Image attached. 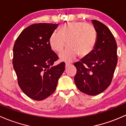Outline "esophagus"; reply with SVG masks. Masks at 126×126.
Here are the masks:
<instances>
[{
	"label": "esophagus",
	"instance_id": "1",
	"mask_svg": "<svg viewBox=\"0 0 126 126\" xmlns=\"http://www.w3.org/2000/svg\"><path fill=\"white\" fill-rule=\"evenodd\" d=\"M70 65H71V63H65V67H68V66H69Z\"/></svg>",
	"mask_w": 126,
	"mask_h": 126
}]
</instances>
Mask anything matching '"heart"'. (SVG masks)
<instances>
[{
  "label": "heart",
  "mask_w": 126,
  "mask_h": 126,
  "mask_svg": "<svg viewBox=\"0 0 126 126\" xmlns=\"http://www.w3.org/2000/svg\"><path fill=\"white\" fill-rule=\"evenodd\" d=\"M97 42V32L92 24L82 21L64 24L59 33L54 32L49 39L51 49L60 53L67 44L68 47L59 54L63 61H70L78 55L85 57L94 50Z\"/></svg>",
  "instance_id": "obj_1"
}]
</instances>
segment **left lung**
<instances>
[{
  "label": "left lung",
  "instance_id": "obj_1",
  "mask_svg": "<svg viewBox=\"0 0 126 126\" xmlns=\"http://www.w3.org/2000/svg\"><path fill=\"white\" fill-rule=\"evenodd\" d=\"M92 23L97 32L94 50L81 61L74 63L77 72L75 82L78 89L89 95H96L111 84L118 62L117 45L107 26L96 20Z\"/></svg>",
  "mask_w": 126,
  "mask_h": 126
}]
</instances>
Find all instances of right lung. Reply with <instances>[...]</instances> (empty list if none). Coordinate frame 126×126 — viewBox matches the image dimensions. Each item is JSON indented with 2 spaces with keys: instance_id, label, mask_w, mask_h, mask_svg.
I'll use <instances>...</instances> for the list:
<instances>
[{
  "instance_id": "right-lung-1",
  "label": "right lung",
  "mask_w": 126,
  "mask_h": 126,
  "mask_svg": "<svg viewBox=\"0 0 126 126\" xmlns=\"http://www.w3.org/2000/svg\"><path fill=\"white\" fill-rule=\"evenodd\" d=\"M58 24L39 23L25 28L13 47V64L20 89L30 98L41 101L51 95L65 70L49 39Z\"/></svg>"
}]
</instances>
